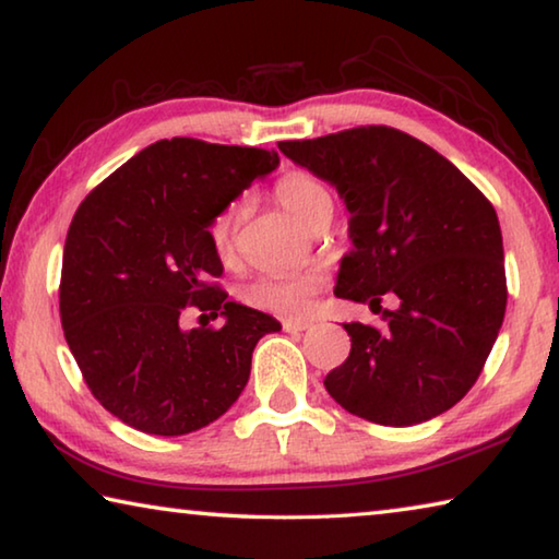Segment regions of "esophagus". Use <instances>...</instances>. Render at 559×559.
Returning <instances> with one entry per match:
<instances>
[{"label":"esophagus","mask_w":559,"mask_h":559,"mask_svg":"<svg viewBox=\"0 0 559 559\" xmlns=\"http://www.w3.org/2000/svg\"><path fill=\"white\" fill-rule=\"evenodd\" d=\"M282 326H285V332H305V329H309V322H305V319H285Z\"/></svg>","instance_id":"esophagus-1"}]
</instances>
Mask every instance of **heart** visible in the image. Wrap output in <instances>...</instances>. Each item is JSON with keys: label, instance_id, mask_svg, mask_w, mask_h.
Wrapping results in <instances>:
<instances>
[{"label": "heart", "instance_id": "b5f03b06", "mask_svg": "<svg viewBox=\"0 0 559 559\" xmlns=\"http://www.w3.org/2000/svg\"><path fill=\"white\" fill-rule=\"evenodd\" d=\"M274 198L295 215L301 225H312L319 210L332 205V195L317 178L307 173H287L274 186ZM247 203H235L219 210L217 217L210 223V242L217 258H230L235 250L237 227L242 223ZM324 287V274L319 272H287V274H262L245 287L242 297L250 307L260 312L277 317H301L312 307L317 292Z\"/></svg>", "mask_w": 559, "mask_h": 559}]
</instances>
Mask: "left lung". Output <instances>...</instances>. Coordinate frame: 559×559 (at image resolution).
I'll return each instance as SVG.
<instances>
[{
  "label": "left lung",
  "mask_w": 559,
  "mask_h": 559,
  "mask_svg": "<svg viewBox=\"0 0 559 559\" xmlns=\"http://www.w3.org/2000/svg\"><path fill=\"white\" fill-rule=\"evenodd\" d=\"M280 151L344 200L352 250L334 295L383 322L344 324L352 352L326 373L329 396L381 426L441 416L480 377L506 317L496 207L451 160L396 128L361 126ZM381 294H396L400 307L381 310Z\"/></svg>",
  "instance_id": "obj_1"
}]
</instances>
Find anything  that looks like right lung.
Masks as SVG:
<instances>
[{
    "mask_svg": "<svg viewBox=\"0 0 559 559\" xmlns=\"http://www.w3.org/2000/svg\"><path fill=\"white\" fill-rule=\"evenodd\" d=\"M277 166L274 151L158 141L73 215L59 289L63 336L98 404L135 431L186 436L213 424L250 379L254 346L282 329L210 282L223 274L210 223ZM186 306L226 324L182 330Z\"/></svg>",
    "mask_w": 559,
    "mask_h": 559,
    "instance_id": "add662e5",
    "label": "right lung"
}]
</instances>
